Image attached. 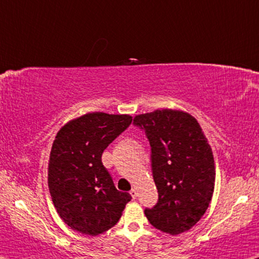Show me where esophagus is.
I'll return each instance as SVG.
<instances>
[{"mask_svg":"<svg viewBox=\"0 0 259 259\" xmlns=\"http://www.w3.org/2000/svg\"><path fill=\"white\" fill-rule=\"evenodd\" d=\"M130 194H131V196H133L134 199H136L137 196H138V192H137L136 188H133V190L130 191Z\"/></svg>","mask_w":259,"mask_h":259,"instance_id":"obj_1","label":"esophagus"}]
</instances>
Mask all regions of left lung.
<instances>
[{
	"instance_id": "obj_1",
	"label": "left lung",
	"mask_w": 259,
	"mask_h": 259,
	"mask_svg": "<svg viewBox=\"0 0 259 259\" xmlns=\"http://www.w3.org/2000/svg\"><path fill=\"white\" fill-rule=\"evenodd\" d=\"M151 146L158 202L144 214L164 233L179 235L195 226L213 198V151L199 122L179 109H157L136 115Z\"/></svg>"
}]
</instances>
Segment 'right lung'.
<instances>
[{
    "instance_id": "add662e5",
    "label": "right lung",
    "mask_w": 259,
    "mask_h": 259,
    "mask_svg": "<svg viewBox=\"0 0 259 259\" xmlns=\"http://www.w3.org/2000/svg\"><path fill=\"white\" fill-rule=\"evenodd\" d=\"M131 121L130 115L95 111L71 119L57 133L48 167L49 191L71 229L98 236L121 219L131 195L116 190L101 157Z\"/></svg>"
}]
</instances>
